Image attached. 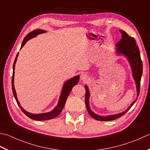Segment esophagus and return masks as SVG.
I'll return each mask as SVG.
<instances>
[{"label": "esophagus", "instance_id": "obj_1", "mask_svg": "<svg viewBox=\"0 0 150 150\" xmlns=\"http://www.w3.org/2000/svg\"><path fill=\"white\" fill-rule=\"evenodd\" d=\"M88 79H89V77H88V75L86 74V73H81V80L85 81H87Z\"/></svg>", "mask_w": 150, "mask_h": 150}]
</instances>
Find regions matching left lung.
<instances>
[{
    "label": "left lung",
    "instance_id": "obj_1",
    "mask_svg": "<svg viewBox=\"0 0 150 150\" xmlns=\"http://www.w3.org/2000/svg\"><path fill=\"white\" fill-rule=\"evenodd\" d=\"M121 32L122 39L120 40L118 43L116 44V52L118 54H123L127 58L129 62L130 66L132 69V73H133V78L135 81L137 85V98L139 96L140 93V80H141L142 75V62L140 58V52L139 49L137 45L136 41L134 38L131 37L126 33L125 32L122 30H120ZM85 90H86V94H85V103L87 108L88 112L90 115L95 120H99V121H111L117 119L119 117L122 116L125 114L129 108L133 106L134 103L137 100L134 101L132 103L130 107L127 110L122 113L114 114V115L107 116H101L96 114L91 110L89 105V98H90V92L88 88L85 85Z\"/></svg>",
    "mask_w": 150,
    "mask_h": 150
}]
</instances>
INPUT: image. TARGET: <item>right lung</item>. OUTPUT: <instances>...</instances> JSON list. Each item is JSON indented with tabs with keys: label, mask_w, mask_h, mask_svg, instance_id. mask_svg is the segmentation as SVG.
Segmentation results:
<instances>
[{
	"label": "right lung",
	"mask_w": 150,
	"mask_h": 150,
	"mask_svg": "<svg viewBox=\"0 0 150 150\" xmlns=\"http://www.w3.org/2000/svg\"><path fill=\"white\" fill-rule=\"evenodd\" d=\"M46 31L43 30H41V29H38V30H34L30 33L28 34L25 38H24V40L23 41V43L21 44V49L23 46L25 45V44L26 43L28 40H29L31 38H34L35 36H36L38 34H42V33H45ZM19 52L17 54V56L16 58H15V61L13 63V75H12V78H11V87H12V91H13V93L14 96V98L16 99V100L17 101V105H19V107H20L21 110L25 115L27 116L28 118H30L32 120H51L55 118L57 116L59 115L60 112L62 110L63 108L64 107V105H65L67 97H68L69 94L71 92V91L73 88V87L75 86L79 83V76H75V77H73L71 79H69L68 81H67L64 84L62 90L60 97L59 99V101H58V103L57 105L53 110L51 112H46V113H43V114H31L30 112H26V111L20 105L19 102L18 101V99L17 98V95H16V90H15V87H14V84H13V81H14V70H15V65H16V61L17 59V57H18Z\"/></svg>",
	"instance_id": "add662e5"
}]
</instances>
